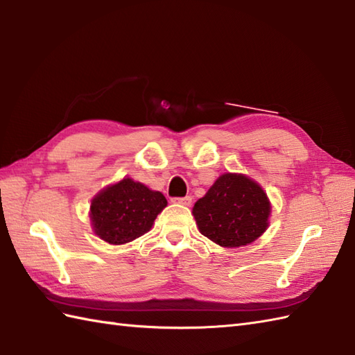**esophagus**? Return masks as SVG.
Listing matches in <instances>:
<instances>
[{
  "label": "esophagus",
  "mask_w": 355,
  "mask_h": 355,
  "mask_svg": "<svg viewBox=\"0 0 355 355\" xmlns=\"http://www.w3.org/2000/svg\"><path fill=\"white\" fill-rule=\"evenodd\" d=\"M172 202L183 204V205H191L192 204V196H184V198H174Z\"/></svg>",
  "instance_id": "esophagus-1"
}]
</instances>
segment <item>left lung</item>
<instances>
[{
	"mask_svg": "<svg viewBox=\"0 0 355 355\" xmlns=\"http://www.w3.org/2000/svg\"><path fill=\"white\" fill-rule=\"evenodd\" d=\"M192 213L201 234L224 248H239L266 232L270 202L254 180L228 172L195 202Z\"/></svg>",
	"mask_w": 355,
	"mask_h": 355,
	"instance_id": "8db88e82",
	"label": "left lung"
}]
</instances>
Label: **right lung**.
<instances>
[{
    "mask_svg": "<svg viewBox=\"0 0 355 355\" xmlns=\"http://www.w3.org/2000/svg\"><path fill=\"white\" fill-rule=\"evenodd\" d=\"M166 205L162 192L123 178L94 198L90 220L95 234L104 242L123 245L150 232L154 219Z\"/></svg>",
    "mask_w": 355,
    "mask_h": 355,
    "instance_id": "right-lung-1",
    "label": "right lung"
}]
</instances>
